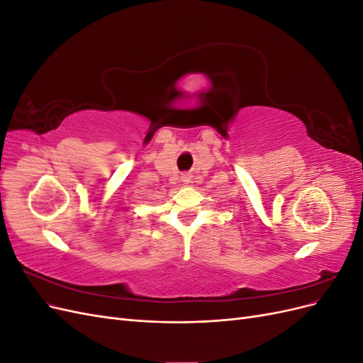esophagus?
I'll return each mask as SVG.
<instances>
[{
  "mask_svg": "<svg viewBox=\"0 0 363 363\" xmlns=\"http://www.w3.org/2000/svg\"><path fill=\"white\" fill-rule=\"evenodd\" d=\"M191 180H192V175H191L189 172L182 174V182H183V183H191Z\"/></svg>",
  "mask_w": 363,
  "mask_h": 363,
  "instance_id": "34e87169",
  "label": "esophagus"
}]
</instances>
